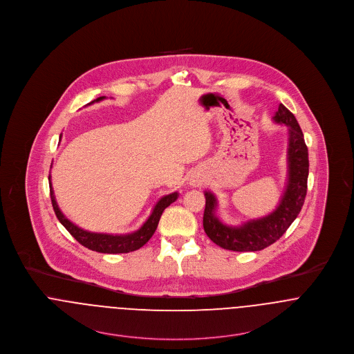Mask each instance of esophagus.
Here are the masks:
<instances>
[{
    "label": "esophagus",
    "instance_id": "1",
    "mask_svg": "<svg viewBox=\"0 0 354 354\" xmlns=\"http://www.w3.org/2000/svg\"><path fill=\"white\" fill-rule=\"evenodd\" d=\"M201 181H203V178L198 177V176H193L192 178H191V184L192 185H200Z\"/></svg>",
    "mask_w": 354,
    "mask_h": 354
}]
</instances>
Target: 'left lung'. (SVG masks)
Instances as JSON below:
<instances>
[{
	"label": "left lung",
	"instance_id": "obj_1",
	"mask_svg": "<svg viewBox=\"0 0 354 354\" xmlns=\"http://www.w3.org/2000/svg\"><path fill=\"white\" fill-rule=\"evenodd\" d=\"M279 124L288 126V180L284 194L276 209L266 216L252 219L241 225H227L215 215L218 200L215 194L205 191V209L203 227L208 238L218 246L232 252H258L277 239L288 230L297 218L307 194L308 149L300 126L283 104L273 116Z\"/></svg>",
	"mask_w": 354,
	"mask_h": 354
}]
</instances>
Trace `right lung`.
Returning a JSON list of instances; mask_svg holds the SVG:
<instances>
[{"instance_id": "add662e5", "label": "right lung", "mask_w": 354, "mask_h": 354, "mask_svg": "<svg viewBox=\"0 0 354 354\" xmlns=\"http://www.w3.org/2000/svg\"><path fill=\"white\" fill-rule=\"evenodd\" d=\"M105 97H98L96 100H93L89 104H93L96 101H101ZM48 181H50V196H51V203H53V208L55 211V215L58 218V221L64 225V228L85 248L97 252V253H104V254H119V253H129L133 250L140 249L143 245H146L149 242V239L153 236V234L156 232L160 219H161L162 212L166 207H169L171 203H174L178 197V193H170L163 196L161 200L156 204L151 215L149 216V219L143 223V225L138 230L133 231L131 234H124V235H112V234H101V232H89L86 230H82L81 227L71 223L64 214L59 209L54 191H53V185H51V176H48Z\"/></svg>"}]
</instances>
